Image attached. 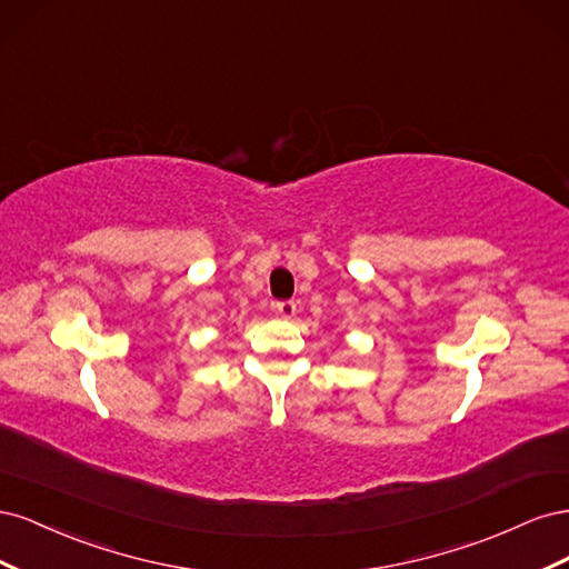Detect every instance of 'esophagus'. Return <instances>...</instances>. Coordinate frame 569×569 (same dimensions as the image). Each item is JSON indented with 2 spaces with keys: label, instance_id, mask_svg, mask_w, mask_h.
I'll list each match as a JSON object with an SVG mask.
<instances>
[{
  "label": "esophagus",
  "instance_id": "esophagus-1",
  "mask_svg": "<svg viewBox=\"0 0 569 569\" xmlns=\"http://www.w3.org/2000/svg\"><path fill=\"white\" fill-rule=\"evenodd\" d=\"M272 308L280 318H295L297 316V303L295 301H278Z\"/></svg>",
  "mask_w": 569,
  "mask_h": 569
}]
</instances>
